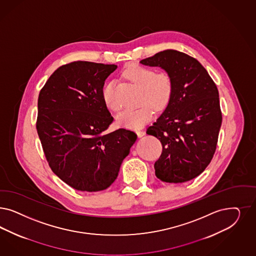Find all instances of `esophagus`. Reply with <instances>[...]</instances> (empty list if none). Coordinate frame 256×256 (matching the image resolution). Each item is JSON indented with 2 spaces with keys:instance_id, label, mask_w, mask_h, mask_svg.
<instances>
[{
  "instance_id": "1",
  "label": "esophagus",
  "mask_w": 256,
  "mask_h": 256,
  "mask_svg": "<svg viewBox=\"0 0 256 256\" xmlns=\"http://www.w3.org/2000/svg\"><path fill=\"white\" fill-rule=\"evenodd\" d=\"M136 134H138V138H142V136H145V132H144V131H141V130H138V131H136Z\"/></svg>"
}]
</instances>
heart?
I'll use <instances>...</instances> for the list:
<instances>
[{"mask_svg":"<svg viewBox=\"0 0 256 256\" xmlns=\"http://www.w3.org/2000/svg\"><path fill=\"white\" fill-rule=\"evenodd\" d=\"M124 75L131 82L142 88L140 102L144 104L136 109H126L116 116L118 124L127 128L138 129L144 126L154 116L156 110L165 108L174 93V80L166 72H157L147 66L134 65L125 70ZM102 98L106 106L114 111L120 106L116 97L114 82H108L102 90ZM150 104V107L148 104Z\"/></svg>","mask_w":256,"mask_h":256,"instance_id":"heart-1","label":"heart"}]
</instances>
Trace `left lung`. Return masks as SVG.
Returning a JSON list of instances; mask_svg holds the SVG:
<instances>
[{"instance_id":"obj_1","label":"left lung","mask_w":256,"mask_h":256,"mask_svg":"<svg viewBox=\"0 0 256 256\" xmlns=\"http://www.w3.org/2000/svg\"><path fill=\"white\" fill-rule=\"evenodd\" d=\"M140 63L162 68L174 80L172 99L146 132L163 148L156 175L166 182L190 181L206 168L216 152L222 122L218 88L197 59L175 50Z\"/></svg>"}]
</instances>
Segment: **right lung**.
I'll return each mask as SVG.
<instances>
[{
  "label": "right lung",
  "mask_w": 256,
  "mask_h": 256,
  "mask_svg": "<svg viewBox=\"0 0 256 256\" xmlns=\"http://www.w3.org/2000/svg\"><path fill=\"white\" fill-rule=\"evenodd\" d=\"M116 65L74 61L59 66L38 95L36 131L50 168L72 188L106 190L115 181L136 134L106 132L114 118L102 98Z\"/></svg>",
  "instance_id": "add662e5"
}]
</instances>
